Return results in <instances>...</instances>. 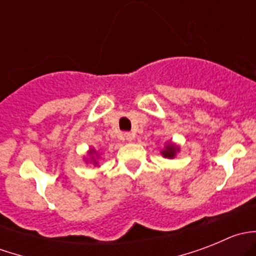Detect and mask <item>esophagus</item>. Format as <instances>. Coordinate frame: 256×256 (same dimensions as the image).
<instances>
[{
	"label": "esophagus",
	"instance_id": "esophagus-1",
	"mask_svg": "<svg viewBox=\"0 0 256 256\" xmlns=\"http://www.w3.org/2000/svg\"><path fill=\"white\" fill-rule=\"evenodd\" d=\"M124 138H125L126 141H132L134 138H135V134L125 132V134H124Z\"/></svg>",
	"mask_w": 256,
	"mask_h": 256
}]
</instances>
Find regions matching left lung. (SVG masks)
Listing matches in <instances>:
<instances>
[{"label":"left lung","instance_id":"1","mask_svg":"<svg viewBox=\"0 0 256 256\" xmlns=\"http://www.w3.org/2000/svg\"><path fill=\"white\" fill-rule=\"evenodd\" d=\"M177 151H180V148H178L177 144L171 142V144H167L166 148H164L161 154H162V156L166 157V158H174V157L176 156Z\"/></svg>","mask_w":256,"mask_h":256}]
</instances>
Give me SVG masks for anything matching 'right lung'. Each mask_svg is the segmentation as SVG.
Listing matches in <instances>:
<instances>
[{
	"label": "right lung",
	"mask_w": 256,
	"mask_h": 256,
	"mask_svg": "<svg viewBox=\"0 0 256 256\" xmlns=\"http://www.w3.org/2000/svg\"><path fill=\"white\" fill-rule=\"evenodd\" d=\"M96 154V151H95V150H92H92H90V151H89V154H90V157H92V161L94 162L95 164H96V160L94 158V154Z\"/></svg>",
	"instance_id": "obj_1"
}]
</instances>
